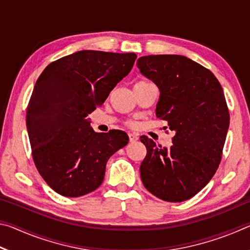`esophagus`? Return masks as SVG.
Wrapping results in <instances>:
<instances>
[{
    "mask_svg": "<svg viewBox=\"0 0 250 250\" xmlns=\"http://www.w3.org/2000/svg\"><path fill=\"white\" fill-rule=\"evenodd\" d=\"M129 135V140H130V142H135L138 140V134H135V133H129L128 134Z\"/></svg>",
    "mask_w": 250,
    "mask_h": 250,
    "instance_id": "esophagus-1",
    "label": "esophagus"
}]
</instances>
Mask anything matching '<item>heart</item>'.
Instances as JSON below:
<instances>
[{"label":"heart","mask_w":250,"mask_h":250,"mask_svg":"<svg viewBox=\"0 0 250 250\" xmlns=\"http://www.w3.org/2000/svg\"><path fill=\"white\" fill-rule=\"evenodd\" d=\"M146 83H150L149 82H145V80H140V82H138L137 83L134 84V86H137V84H146ZM128 125H133L134 124H133V121H129Z\"/></svg>","instance_id":"heart-1"}]
</instances>
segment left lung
<instances>
[{"label": "left lung", "instance_id": "obj_1", "mask_svg": "<svg viewBox=\"0 0 250 250\" xmlns=\"http://www.w3.org/2000/svg\"><path fill=\"white\" fill-rule=\"evenodd\" d=\"M137 66L159 87L156 117L175 133L170 149L140 137L146 147L140 166L142 183L160 200H189L221 163L229 126L223 88L210 70L181 55L143 56Z\"/></svg>", "mask_w": 250, "mask_h": 250}]
</instances>
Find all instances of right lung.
<instances>
[{
	"label": "right lung",
	"mask_w": 250,
	"mask_h": 250,
	"mask_svg": "<svg viewBox=\"0 0 250 250\" xmlns=\"http://www.w3.org/2000/svg\"><path fill=\"white\" fill-rule=\"evenodd\" d=\"M134 53L80 50L46 67L34 87L26 126L37 171L55 192L79 197L95 191L110 156L128 145L120 130L97 133L87 116L132 69Z\"/></svg>",
	"instance_id": "1"
}]
</instances>
